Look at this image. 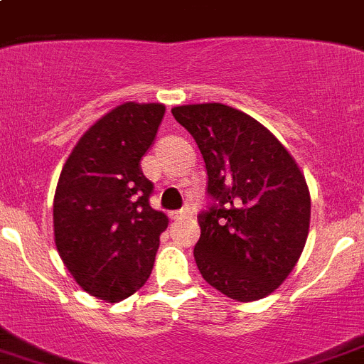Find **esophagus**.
I'll return each instance as SVG.
<instances>
[{
  "label": "esophagus",
  "instance_id": "obj_1",
  "mask_svg": "<svg viewBox=\"0 0 364 364\" xmlns=\"http://www.w3.org/2000/svg\"><path fill=\"white\" fill-rule=\"evenodd\" d=\"M188 215H193L191 205H186V208L178 209V211H173V213H171V218L178 220V218H182V216H188Z\"/></svg>",
  "mask_w": 364,
  "mask_h": 364
}]
</instances>
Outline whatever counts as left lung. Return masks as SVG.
Here are the masks:
<instances>
[{
    "label": "left lung",
    "mask_w": 364,
    "mask_h": 364,
    "mask_svg": "<svg viewBox=\"0 0 364 364\" xmlns=\"http://www.w3.org/2000/svg\"><path fill=\"white\" fill-rule=\"evenodd\" d=\"M208 171L209 205L198 215L195 262L216 291L255 301L294 269L311 222V195L282 142L231 106H176Z\"/></svg>",
    "instance_id": "1"
}]
</instances>
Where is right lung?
<instances>
[{"mask_svg": "<svg viewBox=\"0 0 364 364\" xmlns=\"http://www.w3.org/2000/svg\"><path fill=\"white\" fill-rule=\"evenodd\" d=\"M166 108L126 102L97 121L73 148L53 196L55 245L88 294L121 301L148 282L168 228L149 205L153 182L141 159Z\"/></svg>", "mask_w": 364, "mask_h": 364, "instance_id": "obj_1", "label": "right lung"}]
</instances>
